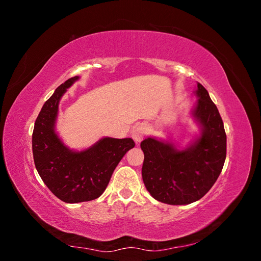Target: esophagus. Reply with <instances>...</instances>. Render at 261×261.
<instances>
[{
	"label": "esophagus",
	"mask_w": 261,
	"mask_h": 261,
	"mask_svg": "<svg viewBox=\"0 0 261 261\" xmlns=\"http://www.w3.org/2000/svg\"><path fill=\"white\" fill-rule=\"evenodd\" d=\"M146 132H147L146 126L143 125V124H140V125H137L133 128L132 136H133L134 140L136 141V143H139V141L143 140L144 136L146 135Z\"/></svg>",
	"instance_id": "obj_1"
}]
</instances>
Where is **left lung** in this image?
Listing matches in <instances>:
<instances>
[{
    "instance_id": "1",
    "label": "left lung",
    "mask_w": 261,
    "mask_h": 261,
    "mask_svg": "<svg viewBox=\"0 0 261 261\" xmlns=\"http://www.w3.org/2000/svg\"><path fill=\"white\" fill-rule=\"evenodd\" d=\"M198 102L194 117L201 125V136L179 151L171 144L153 138L141 141L145 159L141 174L147 191L168 204L199 200L216 183L226 156L223 121L206 88L197 85Z\"/></svg>"
}]
</instances>
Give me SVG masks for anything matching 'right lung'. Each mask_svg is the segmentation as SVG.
<instances>
[{
  "label": "right lung",
  "instance_id": "1",
  "mask_svg": "<svg viewBox=\"0 0 261 261\" xmlns=\"http://www.w3.org/2000/svg\"><path fill=\"white\" fill-rule=\"evenodd\" d=\"M78 78L72 77L60 85L45 101L33 133L34 161L39 175L59 199L68 203L90 201L100 197L118 162L135 146L132 138L110 137L102 138L81 152L63 145L54 132L59 102Z\"/></svg>",
  "mask_w": 261,
  "mask_h": 261
}]
</instances>
